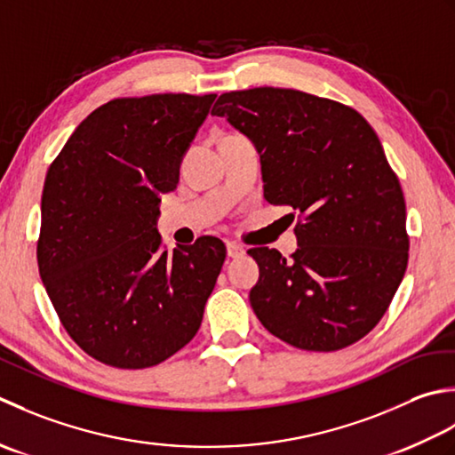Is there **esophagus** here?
Wrapping results in <instances>:
<instances>
[{"label": "esophagus", "mask_w": 455, "mask_h": 455, "mask_svg": "<svg viewBox=\"0 0 455 455\" xmlns=\"http://www.w3.org/2000/svg\"><path fill=\"white\" fill-rule=\"evenodd\" d=\"M226 247H228V257H231V259H239V257L245 255V249L237 245V243H234V241H228Z\"/></svg>", "instance_id": "34e87169"}]
</instances>
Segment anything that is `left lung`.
<instances>
[{"label": "left lung", "instance_id": "1", "mask_svg": "<svg viewBox=\"0 0 455 455\" xmlns=\"http://www.w3.org/2000/svg\"><path fill=\"white\" fill-rule=\"evenodd\" d=\"M212 116L257 147L267 202L299 212L291 259L249 249L257 318L299 349L355 344L383 318L409 263L403 188L373 127L339 101L271 86L226 92Z\"/></svg>", "mask_w": 455, "mask_h": 455}]
</instances>
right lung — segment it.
<instances>
[{
    "instance_id": "obj_1",
    "label": "right lung",
    "mask_w": 455,
    "mask_h": 455,
    "mask_svg": "<svg viewBox=\"0 0 455 455\" xmlns=\"http://www.w3.org/2000/svg\"><path fill=\"white\" fill-rule=\"evenodd\" d=\"M216 94L117 98L82 122L49 166L36 261L64 330L101 363L145 369L196 336L226 261L218 237L169 253L161 194Z\"/></svg>"
}]
</instances>
